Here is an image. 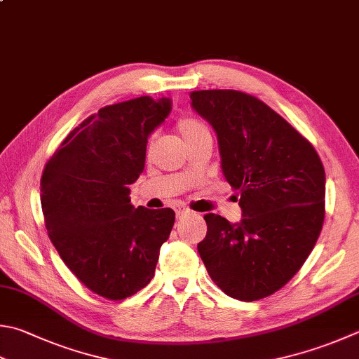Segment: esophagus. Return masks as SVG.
<instances>
[{
	"mask_svg": "<svg viewBox=\"0 0 359 359\" xmlns=\"http://www.w3.org/2000/svg\"><path fill=\"white\" fill-rule=\"evenodd\" d=\"M175 212H177V217H178V219H182V217H184V215H187V214H192L191 209L186 208V206H182V205H178L177 208H175Z\"/></svg>",
	"mask_w": 359,
	"mask_h": 359,
	"instance_id": "obj_1",
	"label": "esophagus"
}]
</instances>
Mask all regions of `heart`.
I'll return each mask as SVG.
<instances>
[{"instance_id": "1", "label": "heart", "mask_w": 359, "mask_h": 359, "mask_svg": "<svg viewBox=\"0 0 359 359\" xmlns=\"http://www.w3.org/2000/svg\"><path fill=\"white\" fill-rule=\"evenodd\" d=\"M178 131L181 137L186 140V144H192V142L198 140L201 137H211L209 128L206 126L205 121H201L197 117H182L178 120ZM153 137L148 140V147H151Z\"/></svg>"}]
</instances>
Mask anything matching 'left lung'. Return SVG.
Here are the masks:
<instances>
[{"mask_svg": "<svg viewBox=\"0 0 359 359\" xmlns=\"http://www.w3.org/2000/svg\"><path fill=\"white\" fill-rule=\"evenodd\" d=\"M217 133L222 168L243 219L206 214L197 248L211 280L242 302L280 290L313 252L325 219V170L313 144L264 101L229 89L191 92Z\"/></svg>", "mask_w": 359, "mask_h": 359, "instance_id": "1", "label": "left lung"}]
</instances>
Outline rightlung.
Here are the masks:
<instances>
[{
	"label": "right lung",
	"instance_id": "right-lung-1",
	"mask_svg": "<svg viewBox=\"0 0 359 359\" xmlns=\"http://www.w3.org/2000/svg\"><path fill=\"white\" fill-rule=\"evenodd\" d=\"M170 106L145 95L101 107L67 134L43 168L40 203L53 245L107 300H125L151 281L173 228V209H136L130 198L147 139Z\"/></svg>",
	"mask_w": 359,
	"mask_h": 359
}]
</instances>
